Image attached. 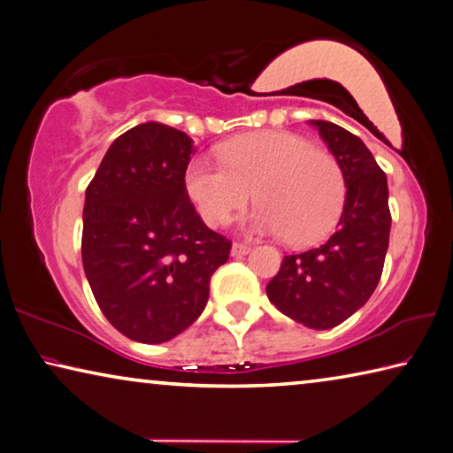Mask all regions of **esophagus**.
Wrapping results in <instances>:
<instances>
[{"label": "esophagus", "instance_id": "34e87169", "mask_svg": "<svg viewBox=\"0 0 453 453\" xmlns=\"http://www.w3.org/2000/svg\"><path fill=\"white\" fill-rule=\"evenodd\" d=\"M250 249H253V247H250V244H247V242H234L231 253H233V257H244V255L250 253Z\"/></svg>", "mask_w": 453, "mask_h": 453}]
</instances>
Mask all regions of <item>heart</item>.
Segmentation results:
<instances>
[{"mask_svg":"<svg viewBox=\"0 0 453 453\" xmlns=\"http://www.w3.org/2000/svg\"><path fill=\"white\" fill-rule=\"evenodd\" d=\"M219 160H192L184 184L206 225L228 222L257 203L253 226L295 247L323 241L343 212L347 178L331 152L293 132H250L219 148Z\"/></svg>","mask_w":453,"mask_h":453,"instance_id":"b5f03b06","label":"heart"}]
</instances>
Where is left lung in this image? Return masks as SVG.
<instances>
[{"mask_svg":"<svg viewBox=\"0 0 453 453\" xmlns=\"http://www.w3.org/2000/svg\"><path fill=\"white\" fill-rule=\"evenodd\" d=\"M311 124L343 166L345 206L329 241L283 258L266 295L293 321L331 329L365 305L380 283L389 247V192L388 176L357 136L333 122Z\"/></svg>","mask_w":453,"mask_h":453,"instance_id":"obj_1","label":"left lung"}]
</instances>
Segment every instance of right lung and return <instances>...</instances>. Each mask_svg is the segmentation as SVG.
<instances>
[{
    "instance_id": "1",
    "label": "right lung",
    "mask_w": 453,
    "mask_h": 453,
    "mask_svg": "<svg viewBox=\"0 0 453 453\" xmlns=\"http://www.w3.org/2000/svg\"><path fill=\"white\" fill-rule=\"evenodd\" d=\"M192 140L146 122L118 136L86 188L81 263L104 317L132 341L165 343L203 313L233 242L190 203Z\"/></svg>"
}]
</instances>
